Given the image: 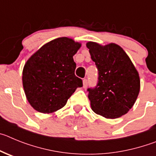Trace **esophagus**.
<instances>
[{"label":"esophagus","instance_id":"esophagus-1","mask_svg":"<svg viewBox=\"0 0 156 156\" xmlns=\"http://www.w3.org/2000/svg\"><path fill=\"white\" fill-rule=\"evenodd\" d=\"M88 86V80L84 79L83 80V87L84 88H87Z\"/></svg>","mask_w":156,"mask_h":156}]
</instances>
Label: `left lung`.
Instances as JSON below:
<instances>
[{
  "instance_id": "8db88e82",
  "label": "left lung",
  "mask_w": 156,
  "mask_h": 156,
  "mask_svg": "<svg viewBox=\"0 0 156 156\" xmlns=\"http://www.w3.org/2000/svg\"><path fill=\"white\" fill-rule=\"evenodd\" d=\"M86 46L98 70L97 84L87 89L92 110L106 118H118L131 109L137 99L140 91L138 73L118 45L102 47L88 42Z\"/></svg>"
}]
</instances>
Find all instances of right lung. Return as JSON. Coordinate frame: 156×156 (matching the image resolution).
<instances>
[{"label":"right lung","instance_id":"obj_1","mask_svg":"<svg viewBox=\"0 0 156 156\" xmlns=\"http://www.w3.org/2000/svg\"><path fill=\"white\" fill-rule=\"evenodd\" d=\"M81 47L67 37L49 42L25 64L22 83L26 98L36 110L50 113L66 105L82 80L75 75L73 60Z\"/></svg>","mask_w":156,"mask_h":156}]
</instances>
